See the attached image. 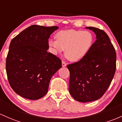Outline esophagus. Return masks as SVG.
Segmentation results:
<instances>
[{"label": "esophagus", "mask_w": 122, "mask_h": 122, "mask_svg": "<svg viewBox=\"0 0 122 122\" xmlns=\"http://www.w3.org/2000/svg\"><path fill=\"white\" fill-rule=\"evenodd\" d=\"M61 65H62V67H66L67 66L66 63L65 61H61Z\"/></svg>", "instance_id": "esophagus-1"}]
</instances>
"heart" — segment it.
Listing matches in <instances>:
<instances>
[{
	"mask_svg": "<svg viewBox=\"0 0 122 122\" xmlns=\"http://www.w3.org/2000/svg\"><path fill=\"white\" fill-rule=\"evenodd\" d=\"M56 40L48 41L51 52L55 55L65 50V55L69 61H79L83 59L91 50L94 44V36L87 30L69 29L58 31Z\"/></svg>",
	"mask_w": 122,
	"mask_h": 122,
	"instance_id": "b5f03b06",
	"label": "heart"
}]
</instances>
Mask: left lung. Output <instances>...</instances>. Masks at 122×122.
I'll list each match as a JSON object with an SVG mask.
<instances>
[{
    "mask_svg": "<svg viewBox=\"0 0 122 122\" xmlns=\"http://www.w3.org/2000/svg\"><path fill=\"white\" fill-rule=\"evenodd\" d=\"M85 28L93 31L96 40L83 59L67 65L70 73L69 92L76 100L82 102L102 97L116 70L115 50L106 33L94 27Z\"/></svg>",
    "mask_w": 122,
    "mask_h": 122,
    "instance_id": "8db88e82",
    "label": "left lung"
}]
</instances>
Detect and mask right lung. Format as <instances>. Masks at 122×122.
<instances>
[{
  "mask_svg": "<svg viewBox=\"0 0 122 122\" xmlns=\"http://www.w3.org/2000/svg\"><path fill=\"white\" fill-rule=\"evenodd\" d=\"M57 26L31 25L11 41L6 72L11 87L17 94L38 100L48 92L51 79L61 67V61L48 52V39Z\"/></svg>",
  "mask_w": 122,
  "mask_h": 122,
  "instance_id": "obj_1",
  "label": "right lung"
}]
</instances>
